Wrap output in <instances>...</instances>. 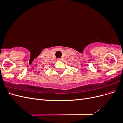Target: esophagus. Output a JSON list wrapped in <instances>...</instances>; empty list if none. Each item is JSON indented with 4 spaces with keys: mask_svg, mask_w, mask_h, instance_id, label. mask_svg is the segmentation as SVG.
Here are the masks:
<instances>
[{
    "mask_svg": "<svg viewBox=\"0 0 123 123\" xmlns=\"http://www.w3.org/2000/svg\"><path fill=\"white\" fill-rule=\"evenodd\" d=\"M57 60L58 61H61V58H57Z\"/></svg>",
    "mask_w": 123,
    "mask_h": 123,
    "instance_id": "esophagus-1",
    "label": "esophagus"
}]
</instances>
